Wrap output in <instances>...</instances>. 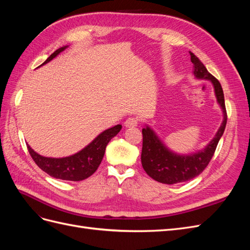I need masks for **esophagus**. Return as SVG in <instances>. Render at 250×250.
Segmentation results:
<instances>
[{"mask_svg":"<svg viewBox=\"0 0 250 250\" xmlns=\"http://www.w3.org/2000/svg\"><path fill=\"white\" fill-rule=\"evenodd\" d=\"M139 124V121L138 119L135 118H128L126 121H125V127L126 128H132V127H137Z\"/></svg>","mask_w":250,"mask_h":250,"instance_id":"34e87169","label":"esophagus"}]
</instances>
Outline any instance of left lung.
I'll list each match as a JSON object with an SVG mask.
<instances>
[{"label":"left lung","instance_id":"left-lung-1","mask_svg":"<svg viewBox=\"0 0 250 250\" xmlns=\"http://www.w3.org/2000/svg\"><path fill=\"white\" fill-rule=\"evenodd\" d=\"M193 63L194 77L198 80H208L214 87L217 102L220 106L223 120L217 130L215 137L201 150L190 154H179L166 146V144L158 137L157 133L148 124L143 128V148L141 161L144 170L148 175L158 183L174 185L191 180L207 168L219 141L223 135L226 126V109L222 86L213 75H210L207 67L198 57L190 52Z\"/></svg>","mask_w":250,"mask_h":250}]
</instances>
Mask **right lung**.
<instances>
[{"instance_id":"1","label":"right lung","mask_w":250,"mask_h":250,"mask_svg":"<svg viewBox=\"0 0 250 250\" xmlns=\"http://www.w3.org/2000/svg\"><path fill=\"white\" fill-rule=\"evenodd\" d=\"M67 47L69 46H64L57 49L47 58L46 62L42 65L50 62L51 60L57 57ZM121 128H122L121 124L108 128V129L98 134L88 145L78 151L77 153L64 157L42 156L35 152L28 144L27 147L29 153L33 158L35 164L42 171L49 174L50 176L62 180L80 181L93 175L97 171L98 167H99L102 162V158L105 153V148H106L107 144L113 137H116L120 132Z\"/></svg>"}]
</instances>
